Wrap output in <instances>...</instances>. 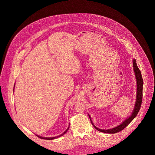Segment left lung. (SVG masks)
I'll return each mask as SVG.
<instances>
[{
  "mask_svg": "<svg viewBox=\"0 0 155 155\" xmlns=\"http://www.w3.org/2000/svg\"><path fill=\"white\" fill-rule=\"evenodd\" d=\"M133 67H134V70L135 72V75L136 77V79H137V101H136V103L135 105V108L133 111V113L131 114V116L128 117L127 119H126L123 123H122L120 125H119V126L112 128L110 130H101L99 128H97L92 123L90 116L89 115V119L91 120V122L93 125V127L98 131L100 132H103L104 133H108V134H115V133H118L122 130H123L125 128H126V127H127L130 122L133 120V119L135 117V116L137 115L138 111L140 109L141 106V103H142V98H143V78L141 76V71L139 70L138 67L136 63V61L135 60H133Z\"/></svg>",
  "mask_w": 155,
  "mask_h": 155,
  "instance_id": "obj_1",
  "label": "left lung"
}]
</instances>
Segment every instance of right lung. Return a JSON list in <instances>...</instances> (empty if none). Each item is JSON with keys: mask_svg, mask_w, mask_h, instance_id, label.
<instances>
[{"mask_svg": "<svg viewBox=\"0 0 155 155\" xmlns=\"http://www.w3.org/2000/svg\"><path fill=\"white\" fill-rule=\"evenodd\" d=\"M68 128H69V127H68V128L67 129L66 131L64 132V133H63V134H61L60 135H59V136H57V137H50V138H45V137H40V136H39V135H37L38 137H39V138H42V139H45V140H54V139H55V138H58V137H61V136H62L63 135H64V134H66L67 133V130H68Z\"/></svg>", "mask_w": 155, "mask_h": 155, "instance_id": "add662e5", "label": "right lung"}]
</instances>
